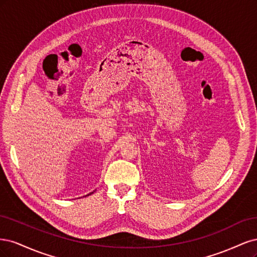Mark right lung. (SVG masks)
Here are the masks:
<instances>
[{"instance_id": "1", "label": "right lung", "mask_w": 257, "mask_h": 257, "mask_svg": "<svg viewBox=\"0 0 257 257\" xmlns=\"http://www.w3.org/2000/svg\"><path fill=\"white\" fill-rule=\"evenodd\" d=\"M91 194H93V192H91L90 194H88V195H85V196H89V195H91Z\"/></svg>"}]
</instances>
